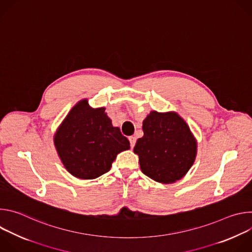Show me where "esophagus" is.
Segmentation results:
<instances>
[{
	"label": "esophagus",
	"mask_w": 252,
	"mask_h": 252,
	"mask_svg": "<svg viewBox=\"0 0 252 252\" xmlns=\"http://www.w3.org/2000/svg\"><path fill=\"white\" fill-rule=\"evenodd\" d=\"M128 140H129V142H130V147H131V149H133V147H134V145H135V141H136V137L135 136H129L128 137Z\"/></svg>",
	"instance_id": "34e87169"
}]
</instances>
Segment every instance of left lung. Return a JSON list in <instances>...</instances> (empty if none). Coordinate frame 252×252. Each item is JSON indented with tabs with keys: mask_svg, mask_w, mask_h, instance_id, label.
<instances>
[{
	"mask_svg": "<svg viewBox=\"0 0 252 252\" xmlns=\"http://www.w3.org/2000/svg\"><path fill=\"white\" fill-rule=\"evenodd\" d=\"M142 130L133 148L141 171L165 185L183 178L197 154L196 138L187 122L175 112L152 111L142 122Z\"/></svg>",
	"mask_w": 252,
	"mask_h": 252,
	"instance_id": "8db88e82",
	"label": "left lung"
}]
</instances>
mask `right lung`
<instances>
[{
	"instance_id": "right-lung-1",
	"label": "right lung",
	"mask_w": 252,
	"mask_h": 252,
	"mask_svg": "<svg viewBox=\"0 0 252 252\" xmlns=\"http://www.w3.org/2000/svg\"><path fill=\"white\" fill-rule=\"evenodd\" d=\"M105 107L94 109L87 98L78 101L54 135L64 168L77 178L94 179L109 171L117 156L130 149L128 139L114 126Z\"/></svg>"
}]
</instances>
